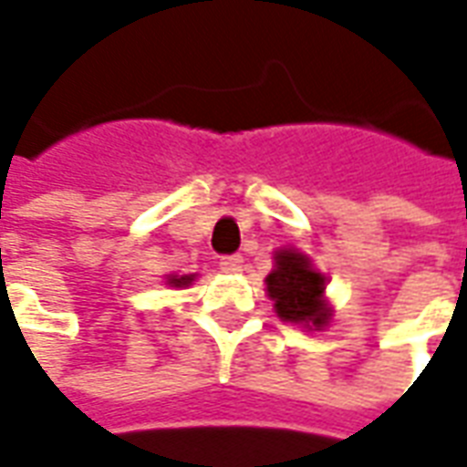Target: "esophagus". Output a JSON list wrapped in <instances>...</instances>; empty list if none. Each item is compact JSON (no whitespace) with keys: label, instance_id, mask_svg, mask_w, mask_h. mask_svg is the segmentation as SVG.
Wrapping results in <instances>:
<instances>
[{"label":"esophagus","instance_id":"34e87169","mask_svg":"<svg viewBox=\"0 0 467 467\" xmlns=\"http://www.w3.org/2000/svg\"><path fill=\"white\" fill-rule=\"evenodd\" d=\"M220 270L223 273H240L243 270V254H224V257H220Z\"/></svg>","mask_w":467,"mask_h":467}]
</instances>
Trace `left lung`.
Returning a JSON list of instances; mask_svg holds the SVG:
<instances>
[{
	"label": "left lung",
	"instance_id": "left-lung-1",
	"mask_svg": "<svg viewBox=\"0 0 467 467\" xmlns=\"http://www.w3.org/2000/svg\"><path fill=\"white\" fill-rule=\"evenodd\" d=\"M273 273L267 275V293L275 300V313L287 323H310L323 327L330 310L323 303L325 275L315 273L310 260L293 250H283L275 257Z\"/></svg>",
	"mask_w": 467,
	"mask_h": 467
}]
</instances>
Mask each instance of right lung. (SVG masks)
Segmentation results:
<instances>
[{
  "instance_id": "obj_1",
  "label": "right lung",
  "mask_w": 467,
  "mask_h": 467,
  "mask_svg": "<svg viewBox=\"0 0 467 467\" xmlns=\"http://www.w3.org/2000/svg\"><path fill=\"white\" fill-rule=\"evenodd\" d=\"M190 283H192V277H170V285H174V287H182V285Z\"/></svg>"
}]
</instances>
